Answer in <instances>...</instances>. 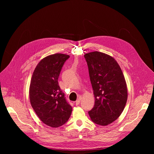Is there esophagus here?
I'll return each instance as SVG.
<instances>
[{"label": "esophagus", "instance_id": "esophagus-1", "mask_svg": "<svg viewBox=\"0 0 154 154\" xmlns=\"http://www.w3.org/2000/svg\"><path fill=\"white\" fill-rule=\"evenodd\" d=\"M80 99H78V100H77L76 101L75 104H76V105H78L79 104H80Z\"/></svg>", "mask_w": 154, "mask_h": 154}]
</instances>
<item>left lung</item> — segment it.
<instances>
[{
	"label": "left lung",
	"mask_w": 154,
	"mask_h": 154,
	"mask_svg": "<svg viewBox=\"0 0 154 154\" xmlns=\"http://www.w3.org/2000/svg\"><path fill=\"white\" fill-rule=\"evenodd\" d=\"M95 97L94 107L88 111L93 122L106 126L122 114L128 92L125 79L115 59L94 51L84 55Z\"/></svg>",
	"instance_id": "8db88e82"
}]
</instances>
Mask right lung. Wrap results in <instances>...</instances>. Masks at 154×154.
<instances>
[{"instance_id":"1","label":"right lung","mask_w":154,"mask_h":154,"mask_svg":"<svg viewBox=\"0 0 154 154\" xmlns=\"http://www.w3.org/2000/svg\"><path fill=\"white\" fill-rule=\"evenodd\" d=\"M69 56L61 53L43 58L32 73L29 100L32 109L44 124L57 128L66 123L72 112L58 85V77Z\"/></svg>"}]
</instances>
